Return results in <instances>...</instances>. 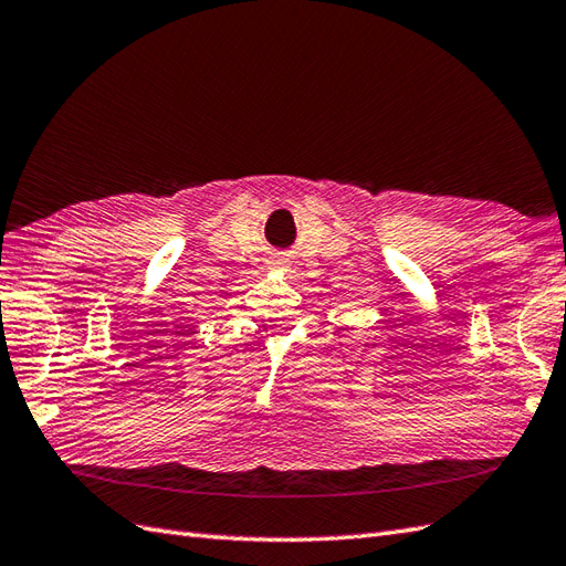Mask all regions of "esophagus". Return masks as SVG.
<instances>
[{"label":"esophagus","mask_w":566,"mask_h":566,"mask_svg":"<svg viewBox=\"0 0 566 566\" xmlns=\"http://www.w3.org/2000/svg\"><path fill=\"white\" fill-rule=\"evenodd\" d=\"M271 263H275V266H281V263H283V261H271Z\"/></svg>","instance_id":"obj_1"}]
</instances>
